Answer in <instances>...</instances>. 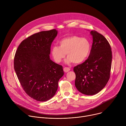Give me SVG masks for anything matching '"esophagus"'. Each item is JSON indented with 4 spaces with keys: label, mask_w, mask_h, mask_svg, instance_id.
<instances>
[{
    "label": "esophagus",
    "mask_w": 126,
    "mask_h": 126,
    "mask_svg": "<svg viewBox=\"0 0 126 126\" xmlns=\"http://www.w3.org/2000/svg\"><path fill=\"white\" fill-rule=\"evenodd\" d=\"M63 70H64V71L65 72L67 73V72H69L70 71V69L69 68H68V67H64Z\"/></svg>",
    "instance_id": "34e87169"
}]
</instances>
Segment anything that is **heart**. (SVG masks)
<instances>
[{"label":"heart","mask_w":126,"mask_h":126,"mask_svg":"<svg viewBox=\"0 0 126 126\" xmlns=\"http://www.w3.org/2000/svg\"><path fill=\"white\" fill-rule=\"evenodd\" d=\"M60 46L54 45L51 48L52 56L54 60L60 63L65 57V62L79 64L84 61L89 56L91 50V43L87 38L71 35L61 39Z\"/></svg>","instance_id":"obj_1"}]
</instances>
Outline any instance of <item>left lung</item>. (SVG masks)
<instances>
[{"label": "left lung", "mask_w": 126, "mask_h": 126, "mask_svg": "<svg viewBox=\"0 0 126 126\" xmlns=\"http://www.w3.org/2000/svg\"><path fill=\"white\" fill-rule=\"evenodd\" d=\"M93 44L88 59L74 67L75 85L78 90L87 95L97 94L110 78L112 59L110 44L102 34L91 31Z\"/></svg>", "instance_id": "obj_1"}]
</instances>
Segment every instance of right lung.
Masks as SVG:
<instances>
[{"label":"right lung","instance_id":"1","mask_svg":"<svg viewBox=\"0 0 126 126\" xmlns=\"http://www.w3.org/2000/svg\"><path fill=\"white\" fill-rule=\"evenodd\" d=\"M58 31H41L24 40L16 51L14 68L26 93L38 101L51 99L63 76L61 65L50 58L51 44Z\"/></svg>","mask_w":126,"mask_h":126}]
</instances>
